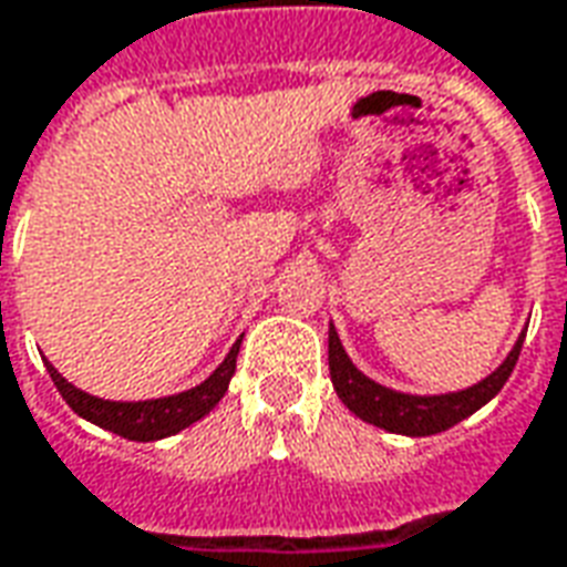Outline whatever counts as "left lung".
<instances>
[{
  "label": "left lung",
  "instance_id": "8db88e82",
  "mask_svg": "<svg viewBox=\"0 0 567 567\" xmlns=\"http://www.w3.org/2000/svg\"><path fill=\"white\" fill-rule=\"evenodd\" d=\"M522 340H525V334H518L516 347L497 365V371H491L488 378L466 386V390H457V393L411 395L365 378L350 362V355L343 350L334 324L328 328V368H331V383L338 390L340 402L350 408L355 417H362L365 423H374V426L386 430V433L435 435L451 430L454 423L466 421L470 414H476L478 408L488 405L491 399L504 390V383L509 380L518 362Z\"/></svg>",
  "mask_w": 567,
  "mask_h": 567
}]
</instances>
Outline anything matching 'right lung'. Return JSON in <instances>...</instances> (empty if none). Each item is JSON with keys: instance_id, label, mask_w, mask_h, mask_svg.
<instances>
[{"instance_id": "add662e5", "label": "right lung", "mask_w": 567, "mask_h": 567, "mask_svg": "<svg viewBox=\"0 0 567 567\" xmlns=\"http://www.w3.org/2000/svg\"><path fill=\"white\" fill-rule=\"evenodd\" d=\"M239 343L243 340L233 343L227 359L215 368L212 378L202 380L199 386H193L187 393L165 395V399H146V402H110V399H97V395L73 386L51 362H45V368H49L58 393L63 395V402L73 408L79 417L97 423L101 430H110V433L122 435V439H132V442H156V439H165V435L187 430L189 423L202 421L224 399L229 378L236 374Z\"/></svg>"}]
</instances>
